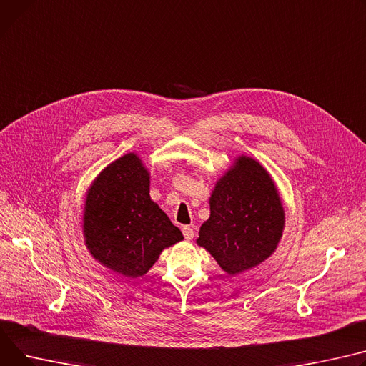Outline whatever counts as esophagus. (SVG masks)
<instances>
[{
  "mask_svg": "<svg viewBox=\"0 0 366 366\" xmlns=\"http://www.w3.org/2000/svg\"><path fill=\"white\" fill-rule=\"evenodd\" d=\"M182 234H184L187 241H191L194 238V229L191 227H184L182 228Z\"/></svg>",
  "mask_w": 366,
  "mask_h": 366,
  "instance_id": "34e87169",
  "label": "esophagus"
}]
</instances>
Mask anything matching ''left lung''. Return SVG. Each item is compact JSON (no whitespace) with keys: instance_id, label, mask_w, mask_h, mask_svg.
I'll use <instances>...</instances> for the list:
<instances>
[{"instance_id":"8db88e82","label":"left lung","mask_w":366,"mask_h":366,"mask_svg":"<svg viewBox=\"0 0 366 366\" xmlns=\"http://www.w3.org/2000/svg\"><path fill=\"white\" fill-rule=\"evenodd\" d=\"M210 217L197 244L228 275H237L269 257L282 237L285 213L277 185L254 159L239 156L219 179L209 200Z\"/></svg>"}]
</instances>
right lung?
Instances as JSON below:
<instances>
[{"instance_id":"add662e5","label":"right lung","mask_w":366,"mask_h":366,"mask_svg":"<svg viewBox=\"0 0 366 366\" xmlns=\"http://www.w3.org/2000/svg\"><path fill=\"white\" fill-rule=\"evenodd\" d=\"M84 237L95 260L127 278L147 274L164 249L184 239L150 199V174L134 153L110 163L91 184Z\"/></svg>"}]
</instances>
